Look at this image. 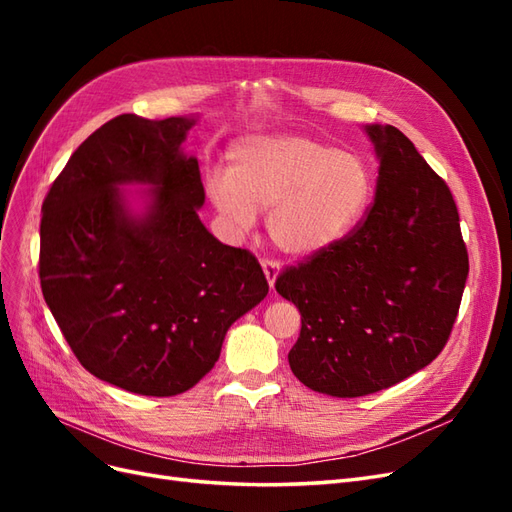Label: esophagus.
<instances>
[{
    "mask_svg": "<svg viewBox=\"0 0 512 512\" xmlns=\"http://www.w3.org/2000/svg\"><path fill=\"white\" fill-rule=\"evenodd\" d=\"M262 271H265V277H267V282H269V288L273 290L275 280H277V275H280V262L265 258V260H262Z\"/></svg>",
    "mask_w": 512,
    "mask_h": 512,
    "instance_id": "1",
    "label": "esophagus"
}]
</instances>
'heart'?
Instances as JSON below:
<instances>
[{"instance_id":"1","label":"heart","mask_w":512,"mask_h":512,"mask_svg":"<svg viewBox=\"0 0 512 512\" xmlns=\"http://www.w3.org/2000/svg\"><path fill=\"white\" fill-rule=\"evenodd\" d=\"M213 170L207 194L230 228L245 235L269 209V237L292 258H312L342 241L369 200L363 162L297 134L245 136Z\"/></svg>"}]
</instances>
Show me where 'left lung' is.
<instances>
[{
  "mask_svg": "<svg viewBox=\"0 0 512 512\" xmlns=\"http://www.w3.org/2000/svg\"><path fill=\"white\" fill-rule=\"evenodd\" d=\"M380 162L376 198L350 235L280 273L301 312L288 352L307 389L363 397L427 367L448 342L468 280V250L448 185L410 138L365 126Z\"/></svg>",
  "mask_w": 512,
  "mask_h": 512,
  "instance_id": "1",
  "label": "left lung"
}]
</instances>
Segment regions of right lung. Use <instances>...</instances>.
I'll use <instances>...</instances> for the list:
<instances>
[{
  "instance_id": "right-lung-1",
  "label": "right lung",
  "mask_w": 512,
  "mask_h": 512,
  "mask_svg": "<svg viewBox=\"0 0 512 512\" xmlns=\"http://www.w3.org/2000/svg\"><path fill=\"white\" fill-rule=\"evenodd\" d=\"M196 117L119 115L72 153L42 203L40 286L79 363L147 397L185 393L220 359L230 324L267 297L258 260L215 239ZM123 184H149L134 212Z\"/></svg>"
}]
</instances>
